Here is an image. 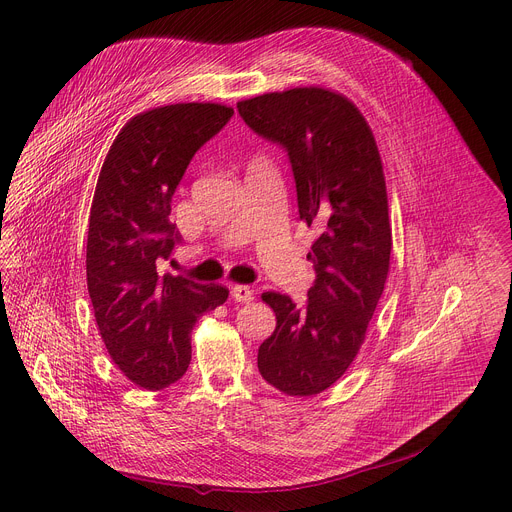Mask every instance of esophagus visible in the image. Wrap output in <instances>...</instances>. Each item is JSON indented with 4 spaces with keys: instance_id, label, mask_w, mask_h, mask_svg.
<instances>
[{
    "instance_id": "esophagus-1",
    "label": "esophagus",
    "mask_w": 512,
    "mask_h": 512,
    "mask_svg": "<svg viewBox=\"0 0 512 512\" xmlns=\"http://www.w3.org/2000/svg\"><path fill=\"white\" fill-rule=\"evenodd\" d=\"M231 296L237 302H251L253 300V289L247 285H233L231 287Z\"/></svg>"
}]
</instances>
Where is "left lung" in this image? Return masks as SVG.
<instances>
[{"instance_id": "8db88e82", "label": "left lung", "mask_w": 512, "mask_h": 512, "mask_svg": "<svg viewBox=\"0 0 512 512\" xmlns=\"http://www.w3.org/2000/svg\"><path fill=\"white\" fill-rule=\"evenodd\" d=\"M237 109L257 135L285 148L300 218L320 233L308 253L316 269L308 302L296 306L279 291L261 296L277 324L259 346L257 367L285 395H318L356 358L389 275L383 162L367 119L330 89L265 93Z\"/></svg>"}]
</instances>
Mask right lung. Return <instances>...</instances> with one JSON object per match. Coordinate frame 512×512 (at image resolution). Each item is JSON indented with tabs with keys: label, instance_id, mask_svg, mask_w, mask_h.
<instances>
[{
	"label": "right lung",
	"instance_id": "right-lung-1",
	"mask_svg": "<svg viewBox=\"0 0 512 512\" xmlns=\"http://www.w3.org/2000/svg\"><path fill=\"white\" fill-rule=\"evenodd\" d=\"M221 103H176L131 117L103 162L87 237V285L109 356L137 387L180 381L196 320L229 298L223 285L160 273L180 241L172 196L202 145L233 117Z\"/></svg>",
	"mask_w": 512,
	"mask_h": 512
}]
</instances>
